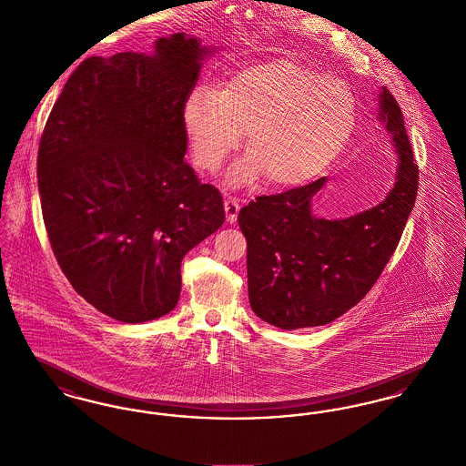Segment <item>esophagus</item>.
Wrapping results in <instances>:
<instances>
[{"instance_id":"34e87169","label":"esophagus","mask_w":466,"mask_h":466,"mask_svg":"<svg viewBox=\"0 0 466 466\" xmlns=\"http://www.w3.org/2000/svg\"><path fill=\"white\" fill-rule=\"evenodd\" d=\"M223 208H225V215H227V222L236 223L238 220V215H239V200L234 199V198H227L223 202Z\"/></svg>"}]
</instances>
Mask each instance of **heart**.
Wrapping results in <instances>:
<instances>
[{"label":"heart","mask_w":466,"mask_h":466,"mask_svg":"<svg viewBox=\"0 0 466 466\" xmlns=\"http://www.w3.org/2000/svg\"><path fill=\"white\" fill-rule=\"evenodd\" d=\"M356 118L355 94L342 80L289 57L238 69L213 94L194 90L181 108L202 171H217L244 133L249 156L227 175L232 187L260 177L276 188L309 183L342 156Z\"/></svg>","instance_id":"obj_1"}]
</instances>
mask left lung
<instances>
[{
	"instance_id": "left-lung-1",
	"label": "left lung",
	"mask_w": 466,
	"mask_h": 466,
	"mask_svg": "<svg viewBox=\"0 0 466 466\" xmlns=\"http://www.w3.org/2000/svg\"><path fill=\"white\" fill-rule=\"evenodd\" d=\"M376 118L399 158L395 185L382 202L340 220L316 217L312 199L329 181L319 177L239 211L249 306L268 325L295 330L330 323L369 293L397 249L420 171L399 103L386 87L377 94Z\"/></svg>"
}]
</instances>
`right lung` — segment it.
Returning a JSON list of instances; mask_svg holds the SVG:
<instances>
[{"mask_svg": "<svg viewBox=\"0 0 466 466\" xmlns=\"http://www.w3.org/2000/svg\"><path fill=\"white\" fill-rule=\"evenodd\" d=\"M215 48L175 33L154 52L89 57L45 124L38 190L67 281L124 323L177 308L181 260L225 222L220 192L183 160L181 108Z\"/></svg>", "mask_w": 466, "mask_h": 466, "instance_id": "obj_1", "label": "right lung"}]
</instances>
